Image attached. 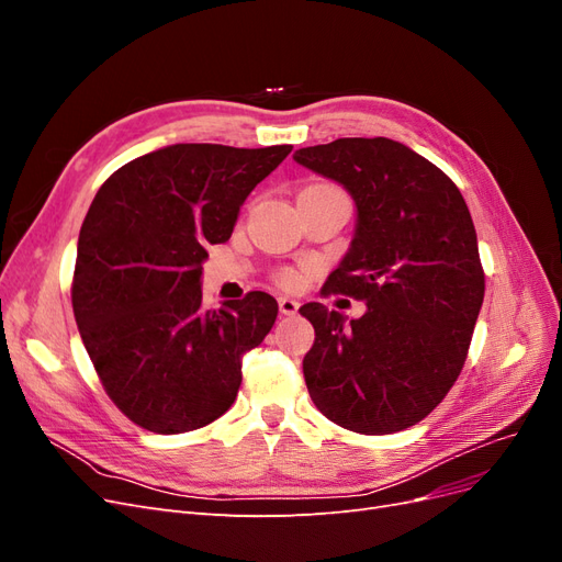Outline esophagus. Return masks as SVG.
Returning <instances> with one entry per match:
<instances>
[{"label": "esophagus", "mask_w": 562, "mask_h": 562, "mask_svg": "<svg viewBox=\"0 0 562 562\" xmlns=\"http://www.w3.org/2000/svg\"><path fill=\"white\" fill-rule=\"evenodd\" d=\"M279 310L283 316H295L300 310V302L295 297H279Z\"/></svg>", "instance_id": "1"}]
</instances>
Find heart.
<instances>
[{"instance_id": "heart-1", "label": "heart", "mask_w": 562, "mask_h": 562, "mask_svg": "<svg viewBox=\"0 0 562 562\" xmlns=\"http://www.w3.org/2000/svg\"><path fill=\"white\" fill-rule=\"evenodd\" d=\"M277 279L283 288H297L302 283V274L297 269H281Z\"/></svg>"}]
</instances>
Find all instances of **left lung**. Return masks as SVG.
Instances as JSON below:
<instances>
[{
  "label": "left lung",
  "mask_w": 562,
  "mask_h": 562,
  "mask_svg": "<svg viewBox=\"0 0 562 562\" xmlns=\"http://www.w3.org/2000/svg\"><path fill=\"white\" fill-rule=\"evenodd\" d=\"M293 159L353 199V239L326 293L366 302L351 321L321 302L300 307L316 333L302 361L310 396L356 434L413 427L462 372L483 304L467 201L438 166L389 138H339Z\"/></svg>",
  "instance_id": "8db88e82"
}]
</instances>
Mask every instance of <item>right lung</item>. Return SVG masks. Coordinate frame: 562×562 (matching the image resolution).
I'll use <instances>...</instances> for the list:
<instances>
[{
	"mask_svg": "<svg viewBox=\"0 0 562 562\" xmlns=\"http://www.w3.org/2000/svg\"><path fill=\"white\" fill-rule=\"evenodd\" d=\"M291 149L178 143L98 190L79 232L72 310L108 396L138 427L194 431L239 394L244 353L274 326L279 304L252 291L203 310V262Z\"/></svg>",
	"mask_w": 562,
	"mask_h": 562,
	"instance_id": "right-lung-1",
	"label": "right lung"
}]
</instances>
